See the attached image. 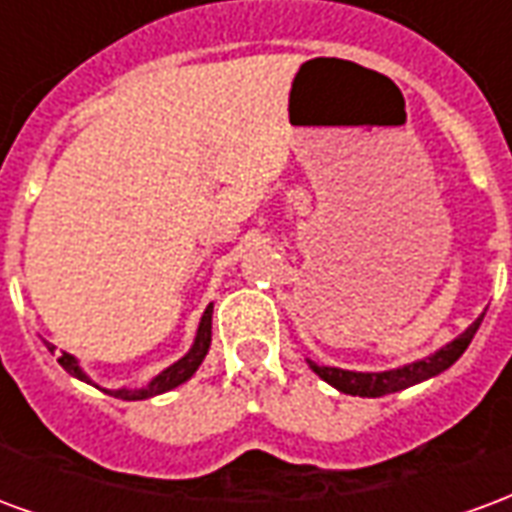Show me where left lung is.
<instances>
[{
  "label": "left lung",
  "instance_id": "1",
  "mask_svg": "<svg viewBox=\"0 0 512 512\" xmlns=\"http://www.w3.org/2000/svg\"><path fill=\"white\" fill-rule=\"evenodd\" d=\"M485 315V312H483ZM483 315L477 321L461 332L455 340H450L447 345H441L439 351H433L425 359H417L411 365L395 367V370H381V373H359V370H343V367H323L310 362L312 373L321 376L326 384H332L337 392L343 395H359V397H381V395H392V392H400V389H408V386L422 384L428 378L439 376L444 373L447 367H452L461 354L469 348L472 337L480 329L483 323Z\"/></svg>",
  "mask_w": 512,
  "mask_h": 512
}]
</instances>
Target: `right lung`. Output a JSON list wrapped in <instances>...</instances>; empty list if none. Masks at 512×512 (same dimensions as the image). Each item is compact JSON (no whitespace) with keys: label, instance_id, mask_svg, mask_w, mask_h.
I'll return each mask as SVG.
<instances>
[{"label":"right lung","instance_id":"add662e5","mask_svg":"<svg viewBox=\"0 0 512 512\" xmlns=\"http://www.w3.org/2000/svg\"><path fill=\"white\" fill-rule=\"evenodd\" d=\"M211 318H213V304H208L205 312H202L200 326H197V337H194V343H191L189 351L180 356L178 362H172L169 367H164L156 378H150L145 386H115V389H106V386H98L93 378L84 373V367L79 365V359H76L73 354H65V351H62L57 362H60V365L65 367L73 378H79V381H84V384H93L98 386V389H104L106 395L120 397V400H147V397L164 395V392H169V389L186 384V381L197 373V367L202 365V359H205L208 348H211ZM46 348L54 354V348H57V345L46 343Z\"/></svg>","mask_w":512,"mask_h":512}]
</instances>
